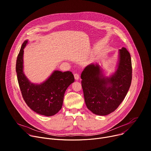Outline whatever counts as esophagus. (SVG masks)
<instances>
[{"label": "esophagus", "instance_id": "34e87169", "mask_svg": "<svg viewBox=\"0 0 151 151\" xmlns=\"http://www.w3.org/2000/svg\"><path fill=\"white\" fill-rule=\"evenodd\" d=\"M74 77H75V79L76 80H78L79 79V75L78 74H77V73H75L74 74Z\"/></svg>", "mask_w": 151, "mask_h": 151}]
</instances>
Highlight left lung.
<instances>
[{"instance_id": "obj_1", "label": "left lung", "mask_w": 151, "mask_h": 151, "mask_svg": "<svg viewBox=\"0 0 151 151\" xmlns=\"http://www.w3.org/2000/svg\"><path fill=\"white\" fill-rule=\"evenodd\" d=\"M98 63L87 65L81 78L85 102L93 113L106 116L114 111L125 99L132 80L131 55L125 47L118 51L115 70L106 76Z\"/></svg>"}]
</instances>
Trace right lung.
Listing matches in <instances>:
<instances>
[{"label": "right lung", "instance_id": "add662e5", "mask_svg": "<svg viewBox=\"0 0 151 151\" xmlns=\"http://www.w3.org/2000/svg\"><path fill=\"white\" fill-rule=\"evenodd\" d=\"M28 40L22 45L16 61V73L19 87L24 101L34 112L45 116L56 114L62 108L64 93L75 81L71 72H63L55 70L43 82L33 83L24 72V49Z\"/></svg>", "mask_w": 151, "mask_h": 151}]
</instances>
